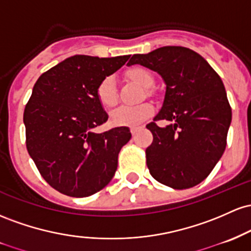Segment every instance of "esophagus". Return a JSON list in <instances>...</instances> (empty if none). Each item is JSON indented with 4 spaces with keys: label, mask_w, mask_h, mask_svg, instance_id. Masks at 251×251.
Returning a JSON list of instances; mask_svg holds the SVG:
<instances>
[{
    "label": "esophagus",
    "mask_w": 251,
    "mask_h": 251,
    "mask_svg": "<svg viewBox=\"0 0 251 251\" xmlns=\"http://www.w3.org/2000/svg\"><path fill=\"white\" fill-rule=\"evenodd\" d=\"M141 128H142V126H131V128H130V131H131V134L135 135V134L137 133V131L140 130Z\"/></svg>",
    "instance_id": "34e87169"
}]
</instances>
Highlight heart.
<instances>
[{
	"label": "heart",
	"mask_w": 251,
	"mask_h": 251,
	"mask_svg": "<svg viewBox=\"0 0 251 251\" xmlns=\"http://www.w3.org/2000/svg\"><path fill=\"white\" fill-rule=\"evenodd\" d=\"M126 77L142 88H148L153 83V77L146 69L133 67L126 71ZM97 97L104 108H112L117 103V92L114 77H106L100 81L97 88ZM153 112V105L148 102H142L136 105L118 106L111 112V121L116 126L137 125L146 120Z\"/></svg>",
	"instance_id": "obj_1"
}]
</instances>
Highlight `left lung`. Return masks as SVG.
Returning <instances> with one entry per match:
<instances>
[{"instance_id": "obj_1", "label": "left lung", "mask_w": 251, "mask_h": 251, "mask_svg": "<svg viewBox=\"0 0 251 251\" xmlns=\"http://www.w3.org/2000/svg\"><path fill=\"white\" fill-rule=\"evenodd\" d=\"M135 64L157 72L166 84L161 110L147 125L153 134L146 149L149 173L176 190L201 184L226 147L231 108L223 81L201 54L186 47L134 54L128 66ZM161 119L170 123L161 128L155 123Z\"/></svg>"}]
</instances>
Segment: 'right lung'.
I'll return each instance as SVG.
<instances>
[{
    "instance_id": "add662e5",
    "label": "right lung",
    "mask_w": 251,
    "mask_h": 251,
    "mask_svg": "<svg viewBox=\"0 0 251 251\" xmlns=\"http://www.w3.org/2000/svg\"><path fill=\"white\" fill-rule=\"evenodd\" d=\"M130 55H73L39 77L24 112L26 146L42 178L53 188L81 198L100 191L117 170L128 126L96 133L108 121L97 88Z\"/></svg>"
}]
</instances>
